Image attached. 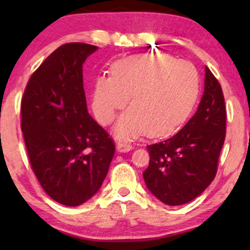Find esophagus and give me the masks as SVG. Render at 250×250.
<instances>
[{
  "label": "esophagus",
  "instance_id": "34e87169",
  "mask_svg": "<svg viewBox=\"0 0 250 250\" xmlns=\"http://www.w3.org/2000/svg\"><path fill=\"white\" fill-rule=\"evenodd\" d=\"M133 148V145H130V143L128 142H120L119 145H117V150H119L120 153H125V151L131 150Z\"/></svg>",
  "mask_w": 250,
  "mask_h": 250
}]
</instances>
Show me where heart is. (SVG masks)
<instances>
[{"label": "heart", "instance_id": "obj_1", "mask_svg": "<svg viewBox=\"0 0 250 250\" xmlns=\"http://www.w3.org/2000/svg\"><path fill=\"white\" fill-rule=\"evenodd\" d=\"M199 93V75L189 62L163 54L135 55L114 63L110 77H97L91 104L97 121L108 125L129 99L130 110L120 117L117 136L160 137L187 121Z\"/></svg>", "mask_w": 250, "mask_h": 250}]
</instances>
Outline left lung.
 <instances>
[{
  "mask_svg": "<svg viewBox=\"0 0 250 250\" xmlns=\"http://www.w3.org/2000/svg\"><path fill=\"white\" fill-rule=\"evenodd\" d=\"M205 70V93L195 115L173 137L147 146L150 160L143 179L149 190L169 206L193 201L217 173L227 110L220 82L208 67Z\"/></svg>",
  "mask_w": 250,
  "mask_h": 250,
  "instance_id": "obj_1",
  "label": "left lung"
}]
</instances>
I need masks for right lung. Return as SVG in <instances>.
I'll use <instances>...</instances> for the list:
<instances>
[{
	"label": "right lung",
	"mask_w": 250,
	"mask_h": 250,
	"mask_svg": "<svg viewBox=\"0 0 250 250\" xmlns=\"http://www.w3.org/2000/svg\"><path fill=\"white\" fill-rule=\"evenodd\" d=\"M97 47L62 44L30 76L21 101V129L40 185L53 200L76 207L97 193L115 143L87 110L82 64Z\"/></svg>",
	"instance_id": "1"
}]
</instances>
